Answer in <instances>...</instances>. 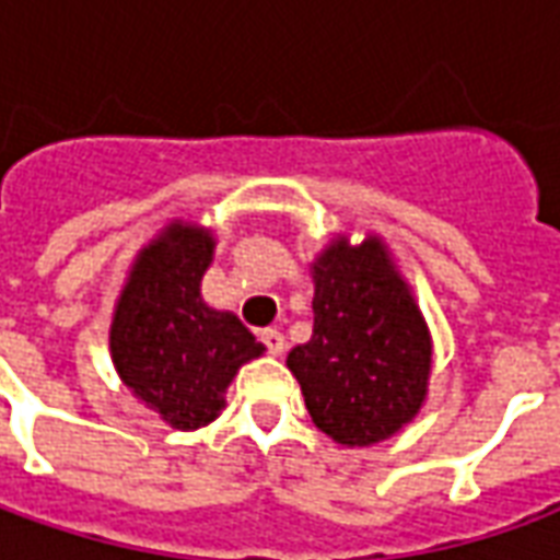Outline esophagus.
<instances>
[{"label":"esophagus","instance_id":"34e87169","mask_svg":"<svg viewBox=\"0 0 560 560\" xmlns=\"http://www.w3.org/2000/svg\"><path fill=\"white\" fill-rule=\"evenodd\" d=\"M260 341L267 345V351L272 353V357H281L284 348H288V341H284V336H281L279 329H264V332H260Z\"/></svg>","mask_w":560,"mask_h":560}]
</instances>
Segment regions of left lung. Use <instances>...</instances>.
I'll list each match as a JSON object with an SVG mask.
<instances>
[{
  "label": "left lung",
  "mask_w": 560,
  "mask_h": 560,
  "mask_svg": "<svg viewBox=\"0 0 560 560\" xmlns=\"http://www.w3.org/2000/svg\"><path fill=\"white\" fill-rule=\"evenodd\" d=\"M315 329L288 353L305 408L341 446H372L420 413L432 377V332L413 288L377 233H336L308 264Z\"/></svg>",
  "instance_id": "left-lung-1"
}]
</instances>
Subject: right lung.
<instances>
[{
    "label": "right lung",
    "instance_id": "right-lung-1",
    "mask_svg": "<svg viewBox=\"0 0 560 560\" xmlns=\"http://www.w3.org/2000/svg\"><path fill=\"white\" fill-rule=\"evenodd\" d=\"M215 233L173 219L140 248L110 320V360L131 396L171 429L195 432L224 411V393L245 363L267 351L203 300Z\"/></svg>",
    "mask_w": 560,
    "mask_h": 560
}]
</instances>
